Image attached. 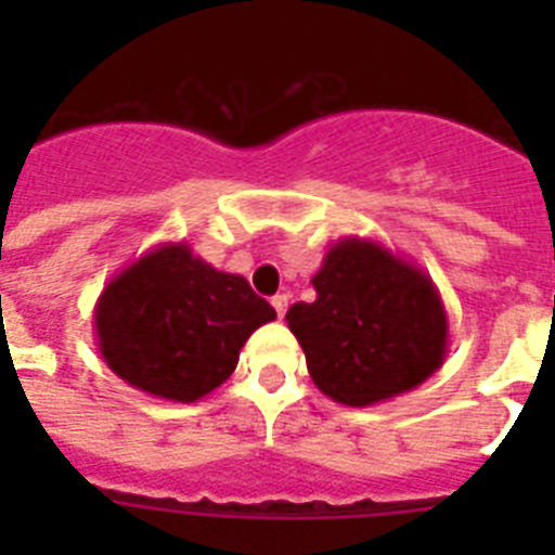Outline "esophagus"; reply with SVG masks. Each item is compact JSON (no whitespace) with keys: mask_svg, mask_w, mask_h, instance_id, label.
Returning <instances> with one entry per match:
<instances>
[{"mask_svg":"<svg viewBox=\"0 0 555 555\" xmlns=\"http://www.w3.org/2000/svg\"><path fill=\"white\" fill-rule=\"evenodd\" d=\"M270 302H273V308H276V317L282 320V317H285V311H287V294H276L273 299H270Z\"/></svg>","mask_w":555,"mask_h":555,"instance_id":"obj_1","label":"esophagus"}]
</instances>
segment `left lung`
<instances>
[{
	"label": "left lung",
	"instance_id": "obj_1",
	"mask_svg": "<svg viewBox=\"0 0 555 555\" xmlns=\"http://www.w3.org/2000/svg\"><path fill=\"white\" fill-rule=\"evenodd\" d=\"M317 299L287 311L313 386L343 405L412 391L443 365L449 320L438 285L414 261L360 235L331 244L311 279Z\"/></svg>",
	"mask_w": 555,
	"mask_h": 555
}]
</instances>
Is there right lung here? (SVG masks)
Listing matches in <instances>:
<instances>
[{"mask_svg": "<svg viewBox=\"0 0 555 555\" xmlns=\"http://www.w3.org/2000/svg\"><path fill=\"white\" fill-rule=\"evenodd\" d=\"M273 320L247 279L216 270L186 242L143 253L108 279L94 305L103 363L172 403H195L221 386L253 331Z\"/></svg>", "mask_w": 555, "mask_h": 555, "instance_id": "1", "label": "right lung"}]
</instances>
